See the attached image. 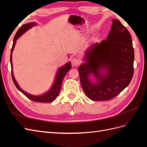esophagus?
I'll return each mask as SVG.
<instances>
[{
  "label": "esophagus",
  "instance_id": "34e87169",
  "mask_svg": "<svg viewBox=\"0 0 147 147\" xmlns=\"http://www.w3.org/2000/svg\"><path fill=\"white\" fill-rule=\"evenodd\" d=\"M80 64V61L77 58H73L72 59V65L74 67L77 66L78 65Z\"/></svg>",
  "mask_w": 147,
  "mask_h": 147
}]
</instances>
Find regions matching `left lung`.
<instances>
[{
	"instance_id": "1",
	"label": "left lung",
	"mask_w": 147,
	"mask_h": 147,
	"mask_svg": "<svg viewBox=\"0 0 147 147\" xmlns=\"http://www.w3.org/2000/svg\"><path fill=\"white\" fill-rule=\"evenodd\" d=\"M107 38L91 45L78 67L86 95L95 101L118 95L130 83L134 74V52L131 35L119 20H112ZM90 76L95 78L92 81Z\"/></svg>"
}]
</instances>
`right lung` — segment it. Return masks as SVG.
<instances>
[{"instance_id":"obj_1","label":"right lung","mask_w":147,"mask_h":147,"mask_svg":"<svg viewBox=\"0 0 147 147\" xmlns=\"http://www.w3.org/2000/svg\"><path fill=\"white\" fill-rule=\"evenodd\" d=\"M37 24L35 23H30L24 24L21 26L20 28V29L17 31L16 33L14 38H13V46L11 50V55H10V63H11V76L13 83H14L15 85L17 88L18 90L20 91L23 94H24L26 97L30 99L31 100L34 101V102H51L54 100L56 97L58 96L59 93L60 92L62 83H63V79L65 77L66 74L67 73L69 70L71 69V63L70 62H68L67 63H66L64 65L62 66L58 70H57V72L56 75V77L55 79L54 83H53L52 86L51 88L45 94H43L40 96H34L30 94L29 93L24 91L20 87L19 84H18L17 82L14 77V75L13 73V66H12V52L13 51V49H14L15 45L17 39H18L20 37H21L22 35H23L25 32H26L28 30L32 28L33 26H36Z\"/></svg>"}]
</instances>
